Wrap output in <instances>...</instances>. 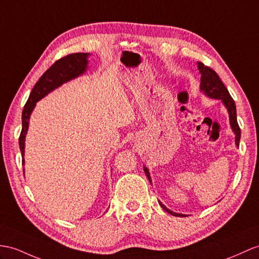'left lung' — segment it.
Wrapping results in <instances>:
<instances>
[{"instance_id":"1","label":"left lung","mask_w":259,"mask_h":259,"mask_svg":"<svg viewBox=\"0 0 259 259\" xmlns=\"http://www.w3.org/2000/svg\"><path fill=\"white\" fill-rule=\"evenodd\" d=\"M198 69L201 73V83H200L201 91L204 92L205 96H207L211 99H218V100L222 101L223 104L225 105V108L228 109V112H229L231 127L235 134V144H236V146H239V140H241V128H239L238 123H237L236 106H235L234 100L232 99L230 92L228 91V89H226V87L224 85L222 80L220 79L218 73L214 71L213 69H211L207 66H204L202 62H198ZM144 171H145V174H146L149 182H151L150 175H149V171L146 167H144ZM158 202L163 210L170 214H172V215L187 217V215H185V214L172 212L171 210L167 209V207L160 202V201H158Z\"/></svg>"}]
</instances>
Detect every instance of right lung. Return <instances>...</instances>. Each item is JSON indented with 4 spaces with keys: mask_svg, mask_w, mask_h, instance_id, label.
I'll use <instances>...</instances> for the list:
<instances>
[{
    "mask_svg": "<svg viewBox=\"0 0 259 259\" xmlns=\"http://www.w3.org/2000/svg\"><path fill=\"white\" fill-rule=\"evenodd\" d=\"M88 56H89V54L77 53L62 57V58L57 60L55 64L41 75L39 80L37 81L35 87L33 88V90H31L29 98L26 104H25L22 113V132L20 138H18V144H20V149L23 158V165L25 163V137H26V133L28 130L29 117L31 112H33L35 108L36 102H38L40 99L46 97L49 92H52L56 88H58L62 83H65V82L70 81L74 78L79 77V75L83 74L88 68Z\"/></svg>",
    "mask_w": 259,
    "mask_h": 259,
    "instance_id": "1",
    "label": "right lung"
}]
</instances>
